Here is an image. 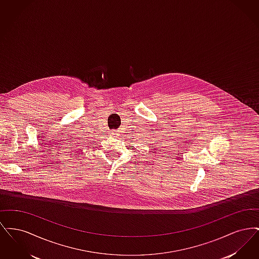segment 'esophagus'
Returning <instances> with one entry per match:
<instances>
[{"instance_id":"esophagus-1","label":"esophagus","mask_w":259,"mask_h":259,"mask_svg":"<svg viewBox=\"0 0 259 259\" xmlns=\"http://www.w3.org/2000/svg\"><path fill=\"white\" fill-rule=\"evenodd\" d=\"M112 137H115V138H117L118 137V132L116 131V130H113V131H111V133H110Z\"/></svg>"}]
</instances>
